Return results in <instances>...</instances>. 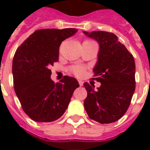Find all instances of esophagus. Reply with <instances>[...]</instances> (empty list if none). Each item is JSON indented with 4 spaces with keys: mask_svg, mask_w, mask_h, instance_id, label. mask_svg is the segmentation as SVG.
I'll use <instances>...</instances> for the list:
<instances>
[{
    "mask_svg": "<svg viewBox=\"0 0 150 150\" xmlns=\"http://www.w3.org/2000/svg\"><path fill=\"white\" fill-rule=\"evenodd\" d=\"M79 83L80 86H82V85H83V82H82V80H79Z\"/></svg>",
    "mask_w": 150,
    "mask_h": 150,
    "instance_id": "obj_1",
    "label": "esophagus"
}]
</instances>
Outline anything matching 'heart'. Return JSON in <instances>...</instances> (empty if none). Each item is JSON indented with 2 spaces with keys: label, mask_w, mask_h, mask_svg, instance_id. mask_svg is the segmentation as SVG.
Listing matches in <instances>:
<instances>
[{
  "label": "heart",
  "mask_w": 150,
  "mask_h": 150,
  "mask_svg": "<svg viewBox=\"0 0 150 150\" xmlns=\"http://www.w3.org/2000/svg\"><path fill=\"white\" fill-rule=\"evenodd\" d=\"M85 42H92V41L86 40V41H85ZM72 70L75 75H78V76H81V75H83V73H84V68H82V67H81V66H76V67H74Z\"/></svg>",
  "instance_id": "b5f03b06"
}]
</instances>
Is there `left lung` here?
Here are the masks:
<instances>
[{"label":"left lung","mask_w":150,"mask_h":150,"mask_svg":"<svg viewBox=\"0 0 150 150\" xmlns=\"http://www.w3.org/2000/svg\"><path fill=\"white\" fill-rule=\"evenodd\" d=\"M100 46L94 77L101 83L97 90L88 82L85 110L90 119L101 124L117 121L127 111L135 89L134 57L116 35L103 31H83Z\"/></svg>","instance_id":"left-lung-1"}]
</instances>
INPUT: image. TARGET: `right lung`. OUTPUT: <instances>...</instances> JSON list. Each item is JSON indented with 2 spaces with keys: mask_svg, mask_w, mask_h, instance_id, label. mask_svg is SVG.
Returning <instances> with one entry per match:
<instances>
[{
  "mask_svg": "<svg viewBox=\"0 0 150 150\" xmlns=\"http://www.w3.org/2000/svg\"><path fill=\"white\" fill-rule=\"evenodd\" d=\"M72 29L36 30L21 44L13 58L14 89L22 109L37 122L60 118L68 108L73 92L79 86L75 78L61 82L50 79V67L58 61L62 41L77 33Z\"/></svg>",
  "mask_w": 150,
  "mask_h": 150,
  "instance_id": "1",
  "label": "right lung"
}]
</instances>
